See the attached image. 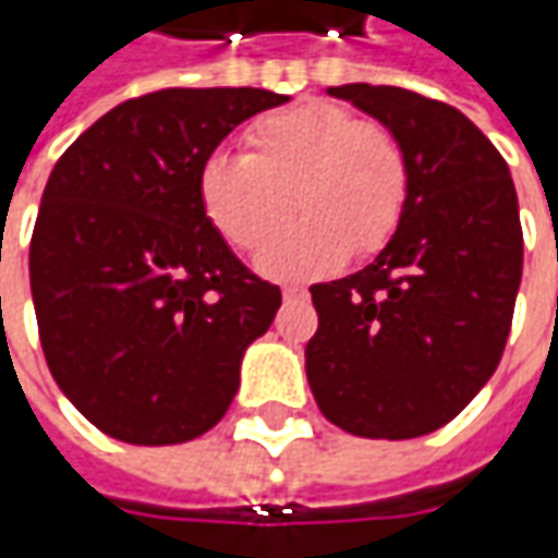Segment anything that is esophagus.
<instances>
[{"instance_id":"obj_1","label":"esophagus","mask_w":558,"mask_h":558,"mask_svg":"<svg viewBox=\"0 0 558 558\" xmlns=\"http://www.w3.org/2000/svg\"><path fill=\"white\" fill-rule=\"evenodd\" d=\"M282 294H286V301H304V298H307V289H304V286H286Z\"/></svg>"}]
</instances>
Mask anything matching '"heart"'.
Instances as JSON below:
<instances>
[{
  "label": "heart",
  "mask_w": 558,
  "mask_h": 558,
  "mask_svg": "<svg viewBox=\"0 0 558 558\" xmlns=\"http://www.w3.org/2000/svg\"><path fill=\"white\" fill-rule=\"evenodd\" d=\"M292 198L289 199L288 195ZM410 202V158L381 123L332 101H298L245 133V158L214 151L198 167V204L226 245L257 251L272 279H311L388 245Z\"/></svg>",
  "instance_id": "heart-1"
}]
</instances>
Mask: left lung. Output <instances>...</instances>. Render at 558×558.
<instances>
[{"mask_svg": "<svg viewBox=\"0 0 558 558\" xmlns=\"http://www.w3.org/2000/svg\"><path fill=\"white\" fill-rule=\"evenodd\" d=\"M329 96L403 142L410 202L369 267L311 286L307 381L338 428L418 438L460 416L504 356L522 282L515 185L504 155L444 101L369 83Z\"/></svg>", "mask_w": 558, "mask_h": 558, "instance_id": "1", "label": "left lung"}]
</instances>
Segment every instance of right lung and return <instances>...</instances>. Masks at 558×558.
I'll return each mask as SVG.
<instances>
[{
    "mask_svg": "<svg viewBox=\"0 0 558 558\" xmlns=\"http://www.w3.org/2000/svg\"><path fill=\"white\" fill-rule=\"evenodd\" d=\"M286 101L251 86L148 93L54 163L31 239L36 326L58 388L105 435L183 444L229 410L282 291L207 223L198 167Z\"/></svg>",
    "mask_w": 558,
    "mask_h": 558,
    "instance_id": "1",
    "label": "right lung"
}]
</instances>
